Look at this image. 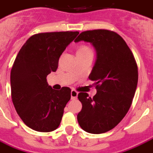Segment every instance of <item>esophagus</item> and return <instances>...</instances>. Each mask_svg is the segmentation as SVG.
I'll return each mask as SVG.
<instances>
[{
  "instance_id": "obj_1",
  "label": "esophagus",
  "mask_w": 153,
  "mask_h": 153,
  "mask_svg": "<svg viewBox=\"0 0 153 153\" xmlns=\"http://www.w3.org/2000/svg\"><path fill=\"white\" fill-rule=\"evenodd\" d=\"M77 96H78V93L75 90H72L71 91V98L74 100V99H76L77 98Z\"/></svg>"
}]
</instances>
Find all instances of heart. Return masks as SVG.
Wrapping results in <instances>:
<instances>
[{
    "instance_id": "obj_1",
    "label": "heart",
    "mask_w": 153,
    "mask_h": 153,
    "mask_svg": "<svg viewBox=\"0 0 153 153\" xmlns=\"http://www.w3.org/2000/svg\"><path fill=\"white\" fill-rule=\"evenodd\" d=\"M92 53V51L86 45H80L76 49V54H82V53Z\"/></svg>"
}]
</instances>
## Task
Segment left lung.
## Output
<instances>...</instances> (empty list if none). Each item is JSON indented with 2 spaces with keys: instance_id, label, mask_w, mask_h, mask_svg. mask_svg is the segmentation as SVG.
Masks as SVG:
<instances>
[{
  "instance_id": "8db88e82",
  "label": "left lung",
  "mask_w": 153,
  "mask_h": 153,
  "mask_svg": "<svg viewBox=\"0 0 153 153\" xmlns=\"http://www.w3.org/2000/svg\"><path fill=\"white\" fill-rule=\"evenodd\" d=\"M89 42L97 59L89 78L95 81L97 94L93 98L80 93L82 109L77 115L85 132L100 134L112 129L127 114L138 82L134 56L119 34L106 29L82 32L75 42Z\"/></svg>"
}]
</instances>
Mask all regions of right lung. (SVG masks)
I'll return each mask as SVG.
<instances>
[{
    "label": "right lung",
    "instance_id": "1",
    "mask_svg": "<svg viewBox=\"0 0 153 153\" xmlns=\"http://www.w3.org/2000/svg\"><path fill=\"white\" fill-rule=\"evenodd\" d=\"M78 34L70 31L35 34L16 56L10 73L12 100L19 117L32 129L48 132L60 125L71 89H53L46 77L56 71L60 55Z\"/></svg>",
    "mask_w": 153,
    "mask_h": 153
}]
</instances>
